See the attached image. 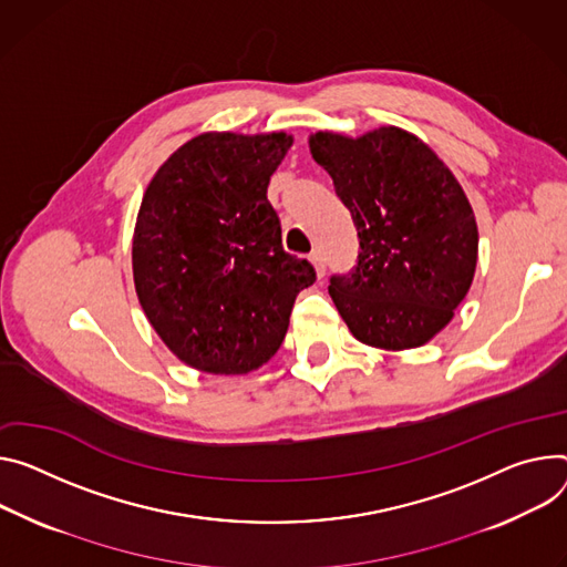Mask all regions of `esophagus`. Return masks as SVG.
Returning <instances> with one entry per match:
<instances>
[{
    "mask_svg": "<svg viewBox=\"0 0 567 567\" xmlns=\"http://www.w3.org/2000/svg\"><path fill=\"white\" fill-rule=\"evenodd\" d=\"M310 260H312V265H315V269H317L319 278H323V276H326V267H328V262H326V255H323V250H315V252L310 255Z\"/></svg>",
    "mask_w": 567,
    "mask_h": 567,
    "instance_id": "34e87169",
    "label": "esophagus"
}]
</instances>
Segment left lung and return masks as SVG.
<instances>
[{"label": "left lung", "mask_w": 567, "mask_h": 567, "mask_svg": "<svg viewBox=\"0 0 567 567\" xmlns=\"http://www.w3.org/2000/svg\"><path fill=\"white\" fill-rule=\"evenodd\" d=\"M310 151L357 228V265L328 287L346 326L373 348L427 343L475 276L480 237L466 194L427 144L395 126L357 140L317 133Z\"/></svg>", "instance_id": "left-lung-1"}]
</instances>
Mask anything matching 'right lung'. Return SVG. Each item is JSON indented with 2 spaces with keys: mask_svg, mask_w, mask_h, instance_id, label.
Listing matches in <instances>:
<instances>
[{
  "mask_svg": "<svg viewBox=\"0 0 567 567\" xmlns=\"http://www.w3.org/2000/svg\"><path fill=\"white\" fill-rule=\"evenodd\" d=\"M291 137L205 133L148 183L133 278L153 330L185 364L221 375L260 369L280 348L315 267L282 248L267 198Z\"/></svg>",
  "mask_w": 567,
  "mask_h": 567,
  "instance_id": "obj_1",
  "label": "right lung"
}]
</instances>
